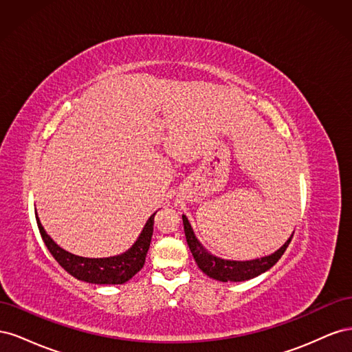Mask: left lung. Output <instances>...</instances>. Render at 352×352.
<instances>
[{"instance_id": "obj_1", "label": "left lung", "mask_w": 352, "mask_h": 352, "mask_svg": "<svg viewBox=\"0 0 352 352\" xmlns=\"http://www.w3.org/2000/svg\"><path fill=\"white\" fill-rule=\"evenodd\" d=\"M182 219H184V229H185L188 247L190 252H192L198 267L207 276H210V278L220 282H243V280H250L252 278H257V276H260L261 273L267 272L280 260L283 252L287 248V245L291 243V239L294 236L291 235V238L287 239L278 251H274L273 254L265 255V257H261V258L248 260V261L223 260L220 257H216V255H212L202 247V243L197 239L192 228H190L186 216H182Z\"/></svg>"}]
</instances>
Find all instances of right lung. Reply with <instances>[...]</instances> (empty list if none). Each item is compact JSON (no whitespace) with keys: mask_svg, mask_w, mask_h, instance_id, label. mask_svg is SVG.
Wrapping results in <instances>:
<instances>
[{"mask_svg":"<svg viewBox=\"0 0 352 352\" xmlns=\"http://www.w3.org/2000/svg\"><path fill=\"white\" fill-rule=\"evenodd\" d=\"M155 212L148 219L140 238L136 239V242L129 250L120 255H114V257L107 258L79 257V255H74L66 250H63L45 232L44 226L41 225L38 214L36 223L48 251L52 254V257L57 260L61 267L70 273L73 278L95 285H122L132 279L144 267L146 252L148 248H150L153 238Z\"/></svg>","mask_w":352,"mask_h":352,"instance_id":"1","label":"right lung"}]
</instances>
